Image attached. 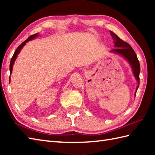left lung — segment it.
Here are the masks:
<instances>
[{"instance_id":"left-lung-1","label":"left lung","mask_w":155,"mask_h":155,"mask_svg":"<svg viewBox=\"0 0 155 155\" xmlns=\"http://www.w3.org/2000/svg\"><path fill=\"white\" fill-rule=\"evenodd\" d=\"M110 35L114 39V47H117L114 49H113L111 51L114 52H117V53L119 54L127 59V60L129 62L130 64L132 67L133 73L134 77H135L136 79L138 81V83L139 85V73H140V63L139 61L138 60L137 56L135 53V52L134 51L133 48L131 47V46L127 43V42L122 40L118 36L114 33L113 31H110ZM138 85L137 87V90L139 87ZM136 96V93H135Z\"/></svg>"}]
</instances>
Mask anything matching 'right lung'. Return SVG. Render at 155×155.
Here are the masks:
<instances>
[{"label": "right lung", "mask_w": 155, "mask_h": 155, "mask_svg": "<svg viewBox=\"0 0 155 155\" xmlns=\"http://www.w3.org/2000/svg\"><path fill=\"white\" fill-rule=\"evenodd\" d=\"M37 35H38V33H36V34H35V35H32L30 36V37H28L27 39V40H25L24 42H22V43L21 45H20L18 46V48H17L16 49V51H15V53H14V54H13L12 57L11 58V63H10V72H11V73H12V67H13V64H14L15 61V59H16V57H17L18 54L19 53L20 51H21V49L22 48V47H24V46L25 45L26 42H28V41H30L32 40V39L35 38L36 37H37ZM9 82H10V78H9Z\"/></svg>", "instance_id": "add662e5"}]
</instances>
